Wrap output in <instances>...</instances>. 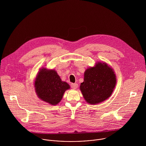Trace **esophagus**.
<instances>
[{
    "instance_id": "obj_1",
    "label": "esophagus",
    "mask_w": 146,
    "mask_h": 146,
    "mask_svg": "<svg viewBox=\"0 0 146 146\" xmlns=\"http://www.w3.org/2000/svg\"><path fill=\"white\" fill-rule=\"evenodd\" d=\"M71 86L73 89H76L78 87V85L76 83H71Z\"/></svg>"
}]
</instances>
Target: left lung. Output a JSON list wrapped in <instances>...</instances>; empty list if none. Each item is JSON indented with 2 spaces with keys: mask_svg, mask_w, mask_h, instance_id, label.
I'll use <instances>...</instances> for the list:
<instances>
[{
  "mask_svg": "<svg viewBox=\"0 0 146 146\" xmlns=\"http://www.w3.org/2000/svg\"><path fill=\"white\" fill-rule=\"evenodd\" d=\"M116 76L106 63L100 62L88 68L80 88L85 101L89 104L101 103L108 98L115 87Z\"/></svg>",
  "mask_w": 146,
  "mask_h": 146,
  "instance_id": "1",
  "label": "left lung"
}]
</instances>
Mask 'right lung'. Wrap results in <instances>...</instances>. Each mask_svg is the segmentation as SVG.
Wrapping results in <instances>:
<instances>
[{
  "mask_svg": "<svg viewBox=\"0 0 146 146\" xmlns=\"http://www.w3.org/2000/svg\"><path fill=\"white\" fill-rule=\"evenodd\" d=\"M35 87L39 98L52 105L58 104L64 92L70 89V85L61 80L56 71L46 68L39 71Z\"/></svg>",
  "mask_w": 146,
  "mask_h": 146,
  "instance_id": "add662e5",
  "label": "right lung"
}]
</instances>
